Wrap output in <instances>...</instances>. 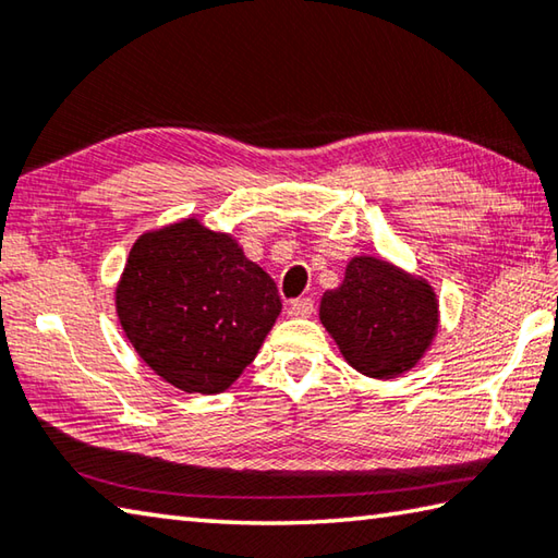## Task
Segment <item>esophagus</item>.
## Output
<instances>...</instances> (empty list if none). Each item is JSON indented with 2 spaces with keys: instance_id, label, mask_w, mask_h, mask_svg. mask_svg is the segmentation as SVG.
Masks as SVG:
<instances>
[{
  "instance_id": "esophagus-1",
  "label": "esophagus",
  "mask_w": 558,
  "mask_h": 558,
  "mask_svg": "<svg viewBox=\"0 0 558 558\" xmlns=\"http://www.w3.org/2000/svg\"><path fill=\"white\" fill-rule=\"evenodd\" d=\"M313 299H296L289 303L287 313L291 315V318H308V315H313Z\"/></svg>"
}]
</instances>
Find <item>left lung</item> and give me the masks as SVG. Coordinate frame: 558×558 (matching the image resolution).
<instances>
[{
  "instance_id": "8db88e82",
  "label": "left lung",
  "mask_w": 558,
  "mask_h": 558,
  "mask_svg": "<svg viewBox=\"0 0 558 558\" xmlns=\"http://www.w3.org/2000/svg\"><path fill=\"white\" fill-rule=\"evenodd\" d=\"M320 320L356 372L396 378L420 362L437 332L427 281L376 257H354L338 289L325 291Z\"/></svg>"
}]
</instances>
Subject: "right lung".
<instances>
[{
  "label": "right lung",
  "instance_id": "1",
  "mask_svg": "<svg viewBox=\"0 0 558 558\" xmlns=\"http://www.w3.org/2000/svg\"><path fill=\"white\" fill-rule=\"evenodd\" d=\"M135 352L186 393H220L255 360L281 313L277 283L196 218L145 233L116 289Z\"/></svg>",
  "mask_w": 558,
  "mask_h": 558
}]
</instances>
